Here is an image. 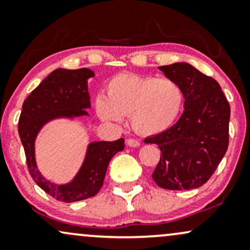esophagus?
<instances>
[{
  "label": "esophagus",
  "instance_id": "esophagus-1",
  "mask_svg": "<svg viewBox=\"0 0 250 250\" xmlns=\"http://www.w3.org/2000/svg\"><path fill=\"white\" fill-rule=\"evenodd\" d=\"M126 144H127L130 147H139L140 146V142L137 139H133V138H130V139L126 140Z\"/></svg>",
  "mask_w": 250,
  "mask_h": 250
}]
</instances>
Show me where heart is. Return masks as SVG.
I'll list each match as a JSON object with an SVG mask.
<instances>
[{"mask_svg": "<svg viewBox=\"0 0 250 250\" xmlns=\"http://www.w3.org/2000/svg\"><path fill=\"white\" fill-rule=\"evenodd\" d=\"M181 85L172 78L120 73L106 84V97L95 101L97 116L107 124H120L130 116L132 128L143 136L168 130L184 107Z\"/></svg>", "mask_w": 250, "mask_h": 250, "instance_id": "b5f03b06", "label": "heart"}]
</instances>
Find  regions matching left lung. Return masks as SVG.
I'll use <instances>...</instances> for the list:
<instances>
[{"label":"left lung","mask_w":250,"mask_h":250,"mask_svg":"<svg viewBox=\"0 0 250 250\" xmlns=\"http://www.w3.org/2000/svg\"><path fill=\"white\" fill-rule=\"evenodd\" d=\"M159 70L181 85L185 110L172 127L145 139L161 151L152 178L165 189L198 188L209 180L228 148L229 103L215 79L188 63Z\"/></svg>","instance_id":"left-lung-1"}]
</instances>
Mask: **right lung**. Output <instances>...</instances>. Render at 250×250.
Returning <instances> with one entry per match:
<instances>
[{
  "label": "right lung",
  "instance_id": "1",
  "mask_svg": "<svg viewBox=\"0 0 250 250\" xmlns=\"http://www.w3.org/2000/svg\"><path fill=\"white\" fill-rule=\"evenodd\" d=\"M95 77L92 70L57 69L42 81L23 103L19 133L24 147L26 165L31 178L44 192L58 201L75 202L96 195L104 183L108 163L125 147L124 139L89 144L83 165L70 183L57 185L46 180L38 171L35 159V140L46 123L58 118L73 119L89 116L87 79Z\"/></svg>",
  "mask_w": 250,
  "mask_h": 250
}]
</instances>
